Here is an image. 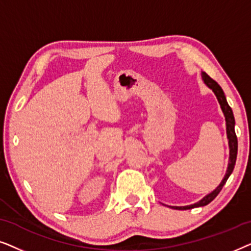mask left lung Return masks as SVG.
Masks as SVG:
<instances>
[{
	"mask_svg": "<svg viewBox=\"0 0 251 251\" xmlns=\"http://www.w3.org/2000/svg\"><path fill=\"white\" fill-rule=\"evenodd\" d=\"M202 78H203L204 83L207 84L208 87L215 92L216 97H217L219 104H221L222 111L225 115L226 131H227V138H228V145H229V162H228V168H227V171H226L224 179L222 180V183L219 184V186L216 188L214 192H211L210 194H208L207 197H204L201 201H199L198 203L186 205V207H173L174 209H179V210H187V209H192V208L203 207V205H207V204L210 203V202L214 200V199L219 194V192L222 191L223 186H224L226 181H227L228 177L231 176L232 171H233V169H234V166H235L236 154H238V138H236L235 130H234L235 120H234V115H233L232 108L229 107L227 101H226L224 91L222 90V88L219 87V84L217 83V82H216L215 80H212V78L209 76V75L205 73V72H202Z\"/></svg>",
	"mask_w": 251,
	"mask_h": 251,
	"instance_id": "1",
	"label": "left lung"
}]
</instances>
